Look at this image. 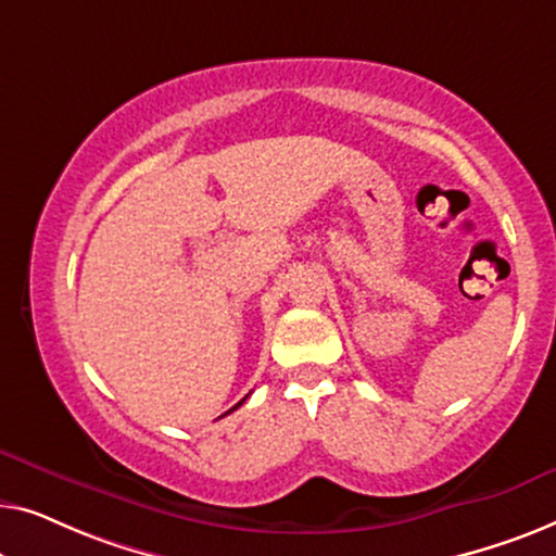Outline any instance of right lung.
<instances>
[{
  "label": "right lung",
  "instance_id": "1",
  "mask_svg": "<svg viewBox=\"0 0 556 556\" xmlns=\"http://www.w3.org/2000/svg\"><path fill=\"white\" fill-rule=\"evenodd\" d=\"M244 401H247V397H244ZM244 401H239L237 405H233V408H231V410H237V408H239V405H241V403H244ZM231 410H226V413H231ZM226 413H224V416H226Z\"/></svg>",
  "mask_w": 556,
  "mask_h": 556
}]
</instances>
